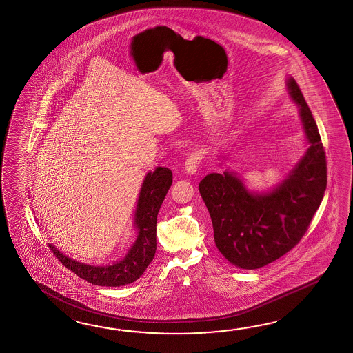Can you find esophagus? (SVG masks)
I'll use <instances>...</instances> for the list:
<instances>
[{
    "label": "esophagus",
    "instance_id": "34e87169",
    "mask_svg": "<svg viewBox=\"0 0 353 353\" xmlns=\"http://www.w3.org/2000/svg\"><path fill=\"white\" fill-rule=\"evenodd\" d=\"M201 159H203V154H201L200 150H195V152L190 153L186 162H185V171H186V173L188 174H195L196 171H197V167H199L200 162H201Z\"/></svg>",
    "mask_w": 353,
    "mask_h": 353
}]
</instances>
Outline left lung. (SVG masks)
<instances>
[{
	"label": "left lung",
	"mask_w": 353,
	"mask_h": 353,
	"mask_svg": "<svg viewBox=\"0 0 353 353\" xmlns=\"http://www.w3.org/2000/svg\"><path fill=\"white\" fill-rule=\"evenodd\" d=\"M286 88L299 108L307 148L285 179L265 192H256L227 168L205 176L199 183L218 250L243 270L266 266L294 248L327 188L325 153L313 114L295 79L288 77Z\"/></svg>",
	"instance_id": "8db88e82"
}]
</instances>
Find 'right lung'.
I'll use <instances>...</instances> for the list:
<instances>
[{
    "mask_svg": "<svg viewBox=\"0 0 353 353\" xmlns=\"http://www.w3.org/2000/svg\"><path fill=\"white\" fill-rule=\"evenodd\" d=\"M172 185V171L167 167H157L147 173L134 214V229L137 236L125 256L106 266H94L79 262L65 256L48 244L61 263L87 282L97 286H124L138 280L147 270L157 250V215L168 190Z\"/></svg>",
    "mask_w": 353,
    "mask_h": 353,
    "instance_id": "1",
    "label": "right lung"
}]
</instances>
